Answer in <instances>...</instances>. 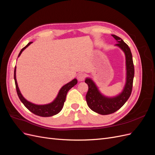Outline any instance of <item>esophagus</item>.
Instances as JSON below:
<instances>
[{"label":"esophagus","instance_id":"obj_1","mask_svg":"<svg viewBox=\"0 0 155 155\" xmlns=\"http://www.w3.org/2000/svg\"><path fill=\"white\" fill-rule=\"evenodd\" d=\"M77 78H78V81H83V80H84V79H85V74H84V73L80 72V73H79V74H78Z\"/></svg>","mask_w":155,"mask_h":155}]
</instances>
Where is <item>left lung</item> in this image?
Segmentation results:
<instances>
[{"label": "left lung", "mask_w": 155, "mask_h": 155, "mask_svg": "<svg viewBox=\"0 0 155 155\" xmlns=\"http://www.w3.org/2000/svg\"><path fill=\"white\" fill-rule=\"evenodd\" d=\"M112 36L118 43L116 46L122 50L125 55L126 82L122 92L116 96L107 97L100 92L95 83L91 78H87L85 81L88 86L86 95L88 106L92 110L102 115L114 113L125 104L132 92L134 75L133 56L129 46L120 37L115 35Z\"/></svg>", "instance_id": "left-lung-1"}]
</instances>
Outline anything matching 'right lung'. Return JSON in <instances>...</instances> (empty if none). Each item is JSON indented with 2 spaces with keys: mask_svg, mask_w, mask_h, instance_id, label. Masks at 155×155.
Returning <instances> with one entry per match:
<instances>
[{
  "mask_svg": "<svg viewBox=\"0 0 155 155\" xmlns=\"http://www.w3.org/2000/svg\"><path fill=\"white\" fill-rule=\"evenodd\" d=\"M32 43V42H30L25 47L23 48L19 54L18 55V58L21 55L22 51L25 49H26L28 46L30 44ZM14 79H15V83L16 87V90L17 95L19 97L20 100L22 103L32 113H34L35 115L42 116V117H49L52 116L54 115H55L58 114L59 112L62 110L64 103L66 100V96L67 94V92L70 90V88L73 87L74 85H76L78 83V80L76 79H74L70 82L67 83L66 85L62 87V88L60 89V91L58 93V94L56 97L55 99L49 104L46 105H36L34 104L27 101L25 98L22 96L21 93L18 88L17 79H16V66L15 67V70H14Z\"/></svg>",
  "mask_w": 155,
  "mask_h": 155,
  "instance_id": "add662e5",
  "label": "right lung"
}]
</instances>
